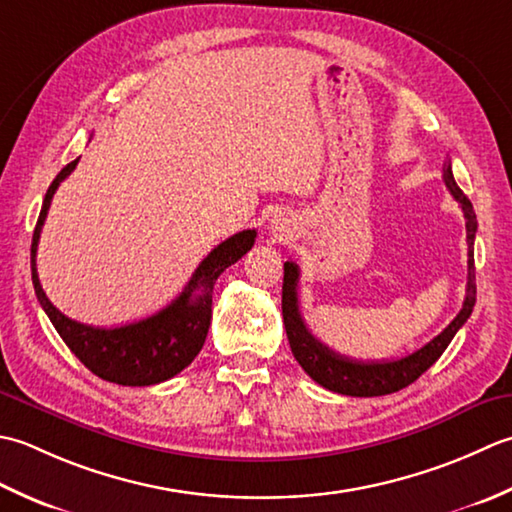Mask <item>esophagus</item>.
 Listing matches in <instances>:
<instances>
[{
	"mask_svg": "<svg viewBox=\"0 0 512 512\" xmlns=\"http://www.w3.org/2000/svg\"><path fill=\"white\" fill-rule=\"evenodd\" d=\"M294 223L289 221V218H274V221H271V232H274L280 241H283V238H291L294 236Z\"/></svg>",
	"mask_w": 512,
	"mask_h": 512,
	"instance_id": "34e87169",
	"label": "esophagus"
}]
</instances>
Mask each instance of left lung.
<instances>
[{
  "label": "left lung",
  "mask_w": 512,
  "mask_h": 512,
  "mask_svg": "<svg viewBox=\"0 0 512 512\" xmlns=\"http://www.w3.org/2000/svg\"><path fill=\"white\" fill-rule=\"evenodd\" d=\"M444 183L448 192L460 203L464 218H466V243H468V283H466V298L460 309V314L453 318L440 336H435L431 342H426L422 349H417L409 356L400 360H375V362H362L344 358L340 353L331 351L327 344H322L318 338L311 336L305 320L300 316L298 309V278L300 269L294 260L285 263V278H283V320L285 331L289 338V347L294 358L311 380L318 382L333 393L340 395H353V398H375V395H389L409 387L420 375L433 367L437 358L446 351L448 344L455 338V333L462 329L468 316L473 314L475 307V232H477V216L473 210V203L468 196L457 187L453 179L451 159L444 163Z\"/></svg>",
  "instance_id": "8db88e82"
}]
</instances>
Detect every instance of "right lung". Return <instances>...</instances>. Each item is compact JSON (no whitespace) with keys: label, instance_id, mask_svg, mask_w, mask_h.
<instances>
[{"label":"right lung","instance_id":"add662e5","mask_svg":"<svg viewBox=\"0 0 512 512\" xmlns=\"http://www.w3.org/2000/svg\"><path fill=\"white\" fill-rule=\"evenodd\" d=\"M77 163L79 159L68 163L50 183L35 225L33 245H30V269H33V285L39 305L44 307L52 327L68 344V349L101 380L123 384V387H150V384L170 380L187 364H192L198 351L203 349L212 320V291L216 278L252 249L256 229H243V232L216 245L201 260L190 283L185 285L176 300H172L165 309L156 311L154 316L114 329L81 325L52 305L41 289L37 274V245L50 201L59 183L68 179Z\"/></svg>","mask_w":512,"mask_h":512}]
</instances>
